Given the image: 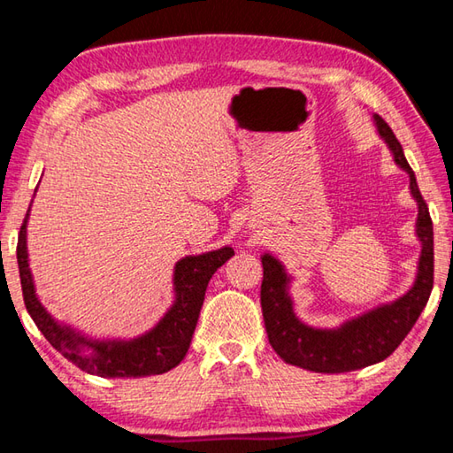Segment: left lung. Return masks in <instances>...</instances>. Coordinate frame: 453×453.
Segmentation results:
<instances>
[{
  "mask_svg": "<svg viewBox=\"0 0 453 453\" xmlns=\"http://www.w3.org/2000/svg\"><path fill=\"white\" fill-rule=\"evenodd\" d=\"M380 135L394 153L395 164L410 173V189L418 202L416 232L421 242L418 280L408 294L394 303L380 305L337 329H316L296 318L288 296V273L278 259L262 257V311L267 340L283 362L319 373H342L362 370L392 356L410 334L419 313L424 311L434 288V224L426 199L421 197L416 175L403 156V150L392 127L380 116H373Z\"/></svg>",
  "mask_w": 453,
  "mask_h": 453,
  "instance_id": "obj_1",
  "label": "left lung"
}]
</instances>
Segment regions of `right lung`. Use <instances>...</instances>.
Wrapping results in <instances>:
<instances>
[{"label": "right lung", "mask_w": 453, "mask_h": 453, "mask_svg": "<svg viewBox=\"0 0 453 453\" xmlns=\"http://www.w3.org/2000/svg\"><path fill=\"white\" fill-rule=\"evenodd\" d=\"M29 210L18 235V267L21 291L29 316L53 348L70 359L80 370L102 378H145L165 373L178 365L188 354L191 335L196 332L199 310L203 305L205 289L218 267L234 256L232 248L208 251L203 256H189L175 264L173 286L175 303L159 324L132 342H89L70 327L53 321L35 297L34 280L27 265L26 226Z\"/></svg>", "instance_id": "obj_1"}]
</instances>
